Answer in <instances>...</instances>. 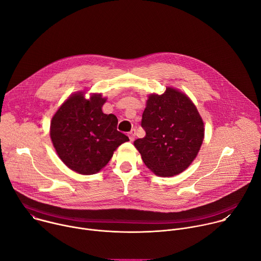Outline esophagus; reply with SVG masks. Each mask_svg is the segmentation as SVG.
Here are the masks:
<instances>
[{
    "instance_id": "obj_1",
    "label": "esophagus",
    "mask_w": 261,
    "mask_h": 261,
    "mask_svg": "<svg viewBox=\"0 0 261 261\" xmlns=\"http://www.w3.org/2000/svg\"><path fill=\"white\" fill-rule=\"evenodd\" d=\"M128 136H129L130 141H133V140H134V138H135V130H134V129H133V130H131V131L128 133Z\"/></svg>"
}]
</instances>
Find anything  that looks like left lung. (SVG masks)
Here are the masks:
<instances>
[{
    "label": "left lung",
    "mask_w": 261,
    "mask_h": 261,
    "mask_svg": "<svg viewBox=\"0 0 261 261\" xmlns=\"http://www.w3.org/2000/svg\"><path fill=\"white\" fill-rule=\"evenodd\" d=\"M143 138L134 141L146 167L162 177L179 174L195 160L204 138V123L187 94L166 87L147 96L142 114Z\"/></svg>",
    "instance_id": "left-lung-1"
}]
</instances>
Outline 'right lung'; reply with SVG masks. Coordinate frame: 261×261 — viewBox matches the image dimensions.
Returning a JSON list of instances; mask_svg holds the SVG:
<instances>
[{
  "instance_id": "add662e5",
  "label": "right lung",
  "mask_w": 261,
  "mask_h": 261,
  "mask_svg": "<svg viewBox=\"0 0 261 261\" xmlns=\"http://www.w3.org/2000/svg\"><path fill=\"white\" fill-rule=\"evenodd\" d=\"M87 91L71 94L54 115L49 135L62 162L71 170L90 175L103 169L114 152L129 138L117 130L118 119L106 115L107 98Z\"/></svg>"
}]
</instances>
